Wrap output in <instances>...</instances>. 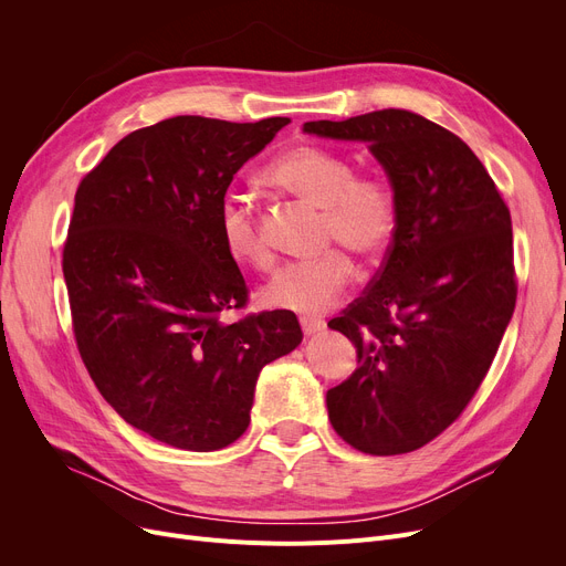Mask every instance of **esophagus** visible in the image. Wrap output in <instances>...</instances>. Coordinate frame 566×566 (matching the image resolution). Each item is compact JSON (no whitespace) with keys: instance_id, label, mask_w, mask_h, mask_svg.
Segmentation results:
<instances>
[{"instance_id":"1","label":"esophagus","mask_w":566,"mask_h":566,"mask_svg":"<svg viewBox=\"0 0 566 566\" xmlns=\"http://www.w3.org/2000/svg\"><path fill=\"white\" fill-rule=\"evenodd\" d=\"M301 325H303V333H305L307 337L321 335V333L325 331V323H323L321 318H314V316H303V318H301Z\"/></svg>"}]
</instances>
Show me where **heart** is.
I'll list each match as a JSON object with an SVG mask.
<instances>
[{
	"label": "heart",
	"mask_w": 566,
	"mask_h": 566,
	"mask_svg": "<svg viewBox=\"0 0 566 566\" xmlns=\"http://www.w3.org/2000/svg\"><path fill=\"white\" fill-rule=\"evenodd\" d=\"M339 154L314 144H293L277 154L261 178L265 186L321 208L318 241L323 248L344 247L365 263H376L390 250L399 229L395 188L376 176H355ZM218 233L224 252L254 271L273 263L259 216L243 197L224 195L218 203ZM353 275L348 254L338 248L321 256L282 265L261 289V303L273 310L321 314L346 289Z\"/></svg>",
	"instance_id": "obj_1"
}]
</instances>
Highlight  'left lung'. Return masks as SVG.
I'll return each mask as SVG.
<instances>
[{"label":"left lung","instance_id":"1","mask_svg":"<svg viewBox=\"0 0 566 566\" xmlns=\"http://www.w3.org/2000/svg\"><path fill=\"white\" fill-rule=\"evenodd\" d=\"M305 133L367 142L399 199L378 273L328 325L358 369L328 390L333 429L374 457L424 448L465 410L516 307L512 216L470 146L429 118L378 109Z\"/></svg>","mask_w":566,"mask_h":566}]
</instances>
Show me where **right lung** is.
I'll return each mask as SVG.
<instances>
[{
  "instance_id": "obj_1",
  "label": "right lung",
  "mask_w": 566,
  "mask_h": 566,
  "mask_svg": "<svg viewBox=\"0 0 566 566\" xmlns=\"http://www.w3.org/2000/svg\"><path fill=\"white\" fill-rule=\"evenodd\" d=\"M289 124L174 116L109 148L75 192L64 280L82 363L135 429L213 452L250 424L259 371L303 342L289 310L248 305L218 203L233 174Z\"/></svg>"
}]
</instances>
